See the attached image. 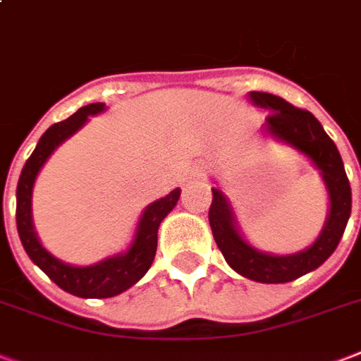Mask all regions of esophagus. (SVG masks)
Masks as SVG:
<instances>
[{
    "mask_svg": "<svg viewBox=\"0 0 361 361\" xmlns=\"http://www.w3.org/2000/svg\"><path fill=\"white\" fill-rule=\"evenodd\" d=\"M192 177H200V171H197V169L192 171V173H190V178H192Z\"/></svg>",
    "mask_w": 361,
    "mask_h": 361,
    "instance_id": "34e87169",
    "label": "esophagus"
}]
</instances>
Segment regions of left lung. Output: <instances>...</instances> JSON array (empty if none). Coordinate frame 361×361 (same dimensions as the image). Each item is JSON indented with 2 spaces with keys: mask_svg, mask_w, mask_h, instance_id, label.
Listing matches in <instances>:
<instances>
[{
  "mask_svg": "<svg viewBox=\"0 0 361 361\" xmlns=\"http://www.w3.org/2000/svg\"><path fill=\"white\" fill-rule=\"evenodd\" d=\"M249 100L255 106L270 112L262 127L264 133L280 142L293 146L319 169L329 196L327 221L318 240L305 251L293 255L262 253L243 240L226 196L219 188H211L213 202L209 207V224L216 245L235 272L261 283H287L322 267L337 249L345 234L346 222L350 219V183L337 146L308 110L293 106L281 97L261 91H251Z\"/></svg>",
  "mask_w": 361,
  "mask_h": 361,
  "instance_id": "1",
  "label": "left lung"
}]
</instances>
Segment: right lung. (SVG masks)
I'll list each match as a JSON object with an SVG mask.
<instances>
[{
  "instance_id": "right-lung-1",
  "label": "right lung",
  "mask_w": 361,
  "mask_h": 361,
  "mask_svg": "<svg viewBox=\"0 0 361 361\" xmlns=\"http://www.w3.org/2000/svg\"><path fill=\"white\" fill-rule=\"evenodd\" d=\"M104 108L106 106L102 102H93V104L80 108L64 121H59L55 126L49 127L42 135L36 150L26 159L18 184H16V230H18L26 253L32 262L42 268L56 286L64 289L66 293L81 297V299L116 297L135 286L148 272V268L152 267V261L156 257L159 224L173 211L180 197V190L175 188L165 197H159L150 203L145 213L140 215L133 243L126 253L108 257L104 261L94 262L91 267H72L68 262L59 261L43 247L37 240L34 222H32V190H34L37 173L42 171L49 156L64 140L70 139L75 131H80L81 127L87 123L89 116L104 112Z\"/></svg>"
}]
</instances>
